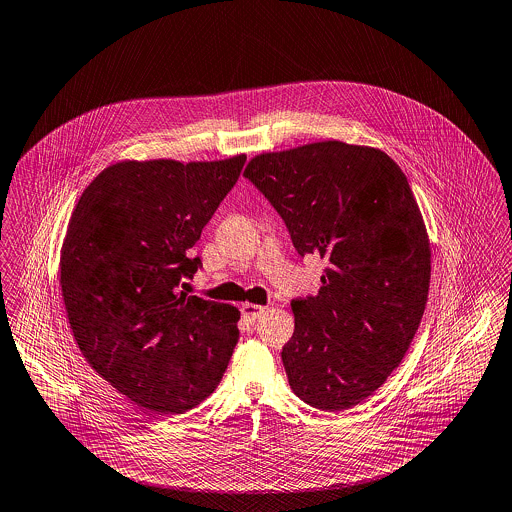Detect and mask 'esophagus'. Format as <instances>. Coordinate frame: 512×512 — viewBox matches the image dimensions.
<instances>
[{
	"label": "esophagus",
	"mask_w": 512,
	"mask_h": 512,
	"mask_svg": "<svg viewBox=\"0 0 512 512\" xmlns=\"http://www.w3.org/2000/svg\"><path fill=\"white\" fill-rule=\"evenodd\" d=\"M264 311H266V307L252 305V303H244V305L240 307V313H242L244 321H248V323H254V321L264 313Z\"/></svg>",
	"instance_id": "34e87169"
}]
</instances>
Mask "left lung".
Masks as SVG:
<instances>
[{
  "mask_svg": "<svg viewBox=\"0 0 512 512\" xmlns=\"http://www.w3.org/2000/svg\"><path fill=\"white\" fill-rule=\"evenodd\" d=\"M244 178L297 254L326 262L319 293L291 303L289 385L311 407L346 411L401 364L424 313L430 244L415 195L385 152L340 140L260 154Z\"/></svg>",
  "mask_w": 512,
  "mask_h": 512,
  "instance_id": "obj_1",
  "label": "left lung"
}]
</instances>
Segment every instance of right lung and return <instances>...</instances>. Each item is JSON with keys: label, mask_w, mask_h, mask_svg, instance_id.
Returning a JSON list of instances; mask_svg holds the SVG:
<instances>
[{"label": "right lung", "mask_w": 512, "mask_h": 512, "mask_svg": "<svg viewBox=\"0 0 512 512\" xmlns=\"http://www.w3.org/2000/svg\"><path fill=\"white\" fill-rule=\"evenodd\" d=\"M244 162H119L72 213L60 287L74 338L95 372L156 415L205 401L238 342L236 307L180 285L201 268L189 250Z\"/></svg>", "instance_id": "obj_1"}]
</instances>
